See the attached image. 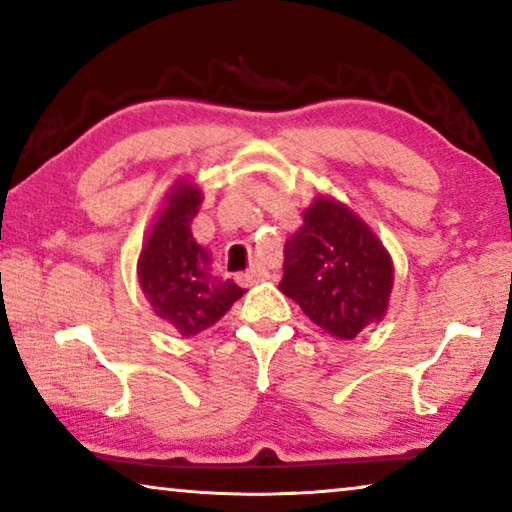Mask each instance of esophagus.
Masks as SVG:
<instances>
[{"mask_svg": "<svg viewBox=\"0 0 512 512\" xmlns=\"http://www.w3.org/2000/svg\"><path fill=\"white\" fill-rule=\"evenodd\" d=\"M264 277H268V271H266V266L262 264V262H250V268L246 273H241L239 275V280L244 282V284H250V282H255V280H264Z\"/></svg>", "mask_w": 512, "mask_h": 512, "instance_id": "34e87169", "label": "esophagus"}]
</instances>
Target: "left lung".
Instances as JSON below:
<instances>
[{
  "label": "left lung",
  "mask_w": 512,
  "mask_h": 512,
  "mask_svg": "<svg viewBox=\"0 0 512 512\" xmlns=\"http://www.w3.org/2000/svg\"><path fill=\"white\" fill-rule=\"evenodd\" d=\"M391 289V255L368 225L332 198H316L284 246V296L327 334L348 341L381 320Z\"/></svg>",
  "instance_id": "left-lung-1"
}]
</instances>
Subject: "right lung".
<instances>
[{"mask_svg": "<svg viewBox=\"0 0 512 512\" xmlns=\"http://www.w3.org/2000/svg\"><path fill=\"white\" fill-rule=\"evenodd\" d=\"M201 203L196 187H173L137 262L146 300L183 339L205 332L244 296L232 280L221 282L212 275V257L194 241L192 221Z\"/></svg>", "mask_w": 512, "mask_h": 512, "instance_id": "right-lung-1", "label": "right lung"}]
</instances>
